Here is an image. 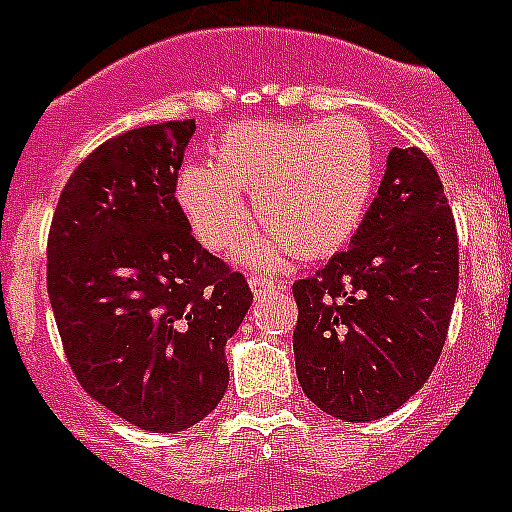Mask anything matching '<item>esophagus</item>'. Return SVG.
<instances>
[{"label": "esophagus", "mask_w": 512, "mask_h": 512, "mask_svg": "<svg viewBox=\"0 0 512 512\" xmlns=\"http://www.w3.org/2000/svg\"><path fill=\"white\" fill-rule=\"evenodd\" d=\"M249 287H252L255 295H265V292H271V289H284V284L268 279V276H249Z\"/></svg>", "instance_id": "obj_1"}]
</instances>
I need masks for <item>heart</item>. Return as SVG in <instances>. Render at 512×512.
Instances as JSON below:
<instances>
[{
	"label": "heart",
	"instance_id": "obj_1",
	"mask_svg": "<svg viewBox=\"0 0 512 512\" xmlns=\"http://www.w3.org/2000/svg\"><path fill=\"white\" fill-rule=\"evenodd\" d=\"M377 175L380 148L356 116L255 119L225 132L215 164H188L175 193L212 252H228L247 233L249 193L263 223L249 241V263L276 268L292 252L324 257L345 247L372 204Z\"/></svg>",
	"mask_w": 512,
	"mask_h": 512
}]
</instances>
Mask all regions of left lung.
<instances>
[{
	"mask_svg": "<svg viewBox=\"0 0 512 512\" xmlns=\"http://www.w3.org/2000/svg\"><path fill=\"white\" fill-rule=\"evenodd\" d=\"M460 281L454 215L420 148H393L356 236L295 281L297 380L345 422L406 404L438 364Z\"/></svg>",
	"mask_w": 512,
	"mask_h": 512,
	"instance_id": "obj_1",
	"label": "left lung"
}]
</instances>
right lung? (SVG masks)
<instances>
[{
    "label": "right lung",
    "mask_w": 512,
    "mask_h": 512,
    "mask_svg": "<svg viewBox=\"0 0 512 512\" xmlns=\"http://www.w3.org/2000/svg\"><path fill=\"white\" fill-rule=\"evenodd\" d=\"M196 122L106 140L68 177L47 292L71 372L130 425L177 433L225 396V342L252 305L239 271L193 239L177 170Z\"/></svg>",
    "instance_id": "obj_1"
}]
</instances>
